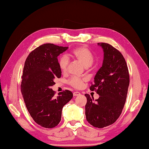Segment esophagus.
<instances>
[{"label": "esophagus", "instance_id": "obj_1", "mask_svg": "<svg viewBox=\"0 0 149 149\" xmlns=\"http://www.w3.org/2000/svg\"><path fill=\"white\" fill-rule=\"evenodd\" d=\"M79 95H80V93H79V92H73V95H74V97H76V96H79Z\"/></svg>", "mask_w": 149, "mask_h": 149}]
</instances>
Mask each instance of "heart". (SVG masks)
Returning <instances> with one entry per match:
<instances>
[{"mask_svg":"<svg viewBox=\"0 0 149 149\" xmlns=\"http://www.w3.org/2000/svg\"><path fill=\"white\" fill-rule=\"evenodd\" d=\"M70 56L74 59H77L85 67H89L93 61V56L88 47L81 46L74 49L70 53ZM69 61L66 56H61L58 59V65L60 70L63 72L67 70ZM84 79L76 77H72L68 80L69 85L76 88H79L82 86Z\"/></svg>","mask_w":149,"mask_h":149,"instance_id":"heart-1","label":"heart"}]
</instances>
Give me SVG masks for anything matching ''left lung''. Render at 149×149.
Returning a JSON list of instances; mask_svg holds the SVG:
<instances>
[{"label":"left lung","instance_id":"left-lung-1","mask_svg":"<svg viewBox=\"0 0 149 149\" xmlns=\"http://www.w3.org/2000/svg\"><path fill=\"white\" fill-rule=\"evenodd\" d=\"M104 50L102 66L97 71L90 90L100 95L95 101L85 94L86 121L98 128L109 126L121 115L126 102L130 75L126 61L118 49L107 43H98Z\"/></svg>","mask_w":149,"mask_h":149}]
</instances>
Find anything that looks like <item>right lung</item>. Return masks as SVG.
Segmentation results:
<instances>
[{
  "mask_svg": "<svg viewBox=\"0 0 149 149\" xmlns=\"http://www.w3.org/2000/svg\"><path fill=\"white\" fill-rule=\"evenodd\" d=\"M45 43L29 54L23 68L21 90L27 110L36 123L46 128L56 126L61 119L64 105L73 95L68 90L58 93L50 86L61 77L57 56L68 49Z\"/></svg>",
  "mask_w": 149,
  "mask_h": 149,
  "instance_id": "1",
  "label": "right lung"
}]
</instances>
